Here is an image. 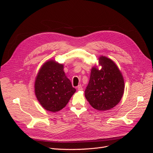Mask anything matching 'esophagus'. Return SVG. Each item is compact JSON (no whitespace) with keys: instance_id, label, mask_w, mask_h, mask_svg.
Segmentation results:
<instances>
[{"instance_id":"34e87169","label":"esophagus","mask_w":153,"mask_h":153,"mask_svg":"<svg viewBox=\"0 0 153 153\" xmlns=\"http://www.w3.org/2000/svg\"><path fill=\"white\" fill-rule=\"evenodd\" d=\"M77 88V90L78 91H82L83 90V88H82L81 85H79Z\"/></svg>"}]
</instances>
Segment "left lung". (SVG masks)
Segmentation results:
<instances>
[{"instance_id":"1","label":"left lung","mask_w":153,"mask_h":153,"mask_svg":"<svg viewBox=\"0 0 153 153\" xmlns=\"http://www.w3.org/2000/svg\"><path fill=\"white\" fill-rule=\"evenodd\" d=\"M91 72L85 97L90 105L99 111L108 110L121 100L125 91V82L122 72L117 64L105 56L98 58ZM101 67L99 70L98 68Z\"/></svg>"}]
</instances>
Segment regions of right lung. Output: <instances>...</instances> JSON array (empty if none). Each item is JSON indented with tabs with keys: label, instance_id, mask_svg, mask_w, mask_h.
I'll list each match as a JSON object with an SVG mask.
<instances>
[{
	"label": "right lung",
	"instance_id": "1",
	"mask_svg": "<svg viewBox=\"0 0 153 153\" xmlns=\"http://www.w3.org/2000/svg\"><path fill=\"white\" fill-rule=\"evenodd\" d=\"M35 94L45 110L56 112L68 104L76 90L64 71V64L50 59L45 62L36 76Z\"/></svg>",
	"mask_w": 153,
	"mask_h": 153
}]
</instances>
